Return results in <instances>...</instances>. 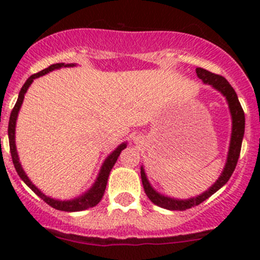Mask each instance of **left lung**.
<instances>
[{"mask_svg":"<svg viewBox=\"0 0 260 260\" xmlns=\"http://www.w3.org/2000/svg\"><path fill=\"white\" fill-rule=\"evenodd\" d=\"M196 74L200 78L201 80L205 84H210L215 89L220 91L222 95L226 98L228 104H229L230 113H232L233 119V131H232V140H230V147H229V153H228V161L224 167V171L220 175L216 182L205 191L201 195L196 196V198L188 199V200H176V199L167 198V196L161 195L157 191L152 188L149 185L148 180H147L145 170L141 167V179H142L143 188H145L146 195L148 196L149 200L154 204V205L159 206V208L167 209V210H186V209L193 208V206L200 205L203 201L209 199L212 193L216 192L219 188H221L225 183L229 181L232 177L233 172H234L235 167H237L238 159H239L240 149H242V142L244 137V128H245V115H244V111L240 106V102L238 99L237 93L230 85L229 81L225 79L224 77L219 74H214V73L209 72V70L203 69V68H196Z\"/></svg>","mask_w":260,"mask_h":260,"instance_id":"1","label":"left lung"}]
</instances>
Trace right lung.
<instances>
[{
	"mask_svg": "<svg viewBox=\"0 0 260 260\" xmlns=\"http://www.w3.org/2000/svg\"><path fill=\"white\" fill-rule=\"evenodd\" d=\"M62 67H74V64L65 65L64 62H59V64L50 65V67L46 68V69H44V70H41V72L36 73V74L31 75V77L26 80V83L22 85V88H21V90H20V94H18L16 104H15L14 109H12V112H11V115H10V122H9L10 151H11L12 162H14V166H15V169H16L18 176L21 177V180H22L23 182H25L26 185H27L28 187H30L31 190H32L34 192L39 196V198L43 199V200L45 201L48 205L51 206V208L56 209V210H61V211H69V212L83 211V210H86V209H89V208H93V206H95L96 204H99V201L102 200V198H103V195H104V191H106L107 182H108V177H109V174H111V170L113 169L115 161H117V158H118V156L120 154V152H122L123 149L125 148V146H127L125 143H122L120 146H118L117 148H115L114 151L112 152L108 157H107V159L104 161L103 166H102L101 172H99V175H98V179H96L95 183L91 186L90 190L86 191V192L84 193L83 196H80V198L74 199V200H67V201L55 200V199H51V198H49V196L44 195V193L41 192V191L39 190V188L36 187V186L34 185L30 180H28V177L26 176V174L23 172L22 167H21V164L18 162L16 145H15V127H16L17 114H18V111H20V107L23 102V96H25V93L27 91L28 86L31 85V83H32L35 78H39V77H41V75L48 74V73L51 72V70L59 69V68H62Z\"/></svg>",
	"mask_w": 260,
	"mask_h": 260,
	"instance_id": "add662e5",
	"label": "right lung"
}]
</instances>
